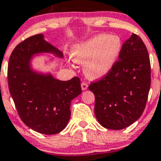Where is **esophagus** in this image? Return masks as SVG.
Instances as JSON below:
<instances>
[{"label":"esophagus","instance_id":"obj_1","mask_svg":"<svg viewBox=\"0 0 161 161\" xmlns=\"http://www.w3.org/2000/svg\"><path fill=\"white\" fill-rule=\"evenodd\" d=\"M81 87H82V91H85L87 89V87H88V85H87V83H86V82H82V84H81Z\"/></svg>","mask_w":161,"mask_h":161}]
</instances>
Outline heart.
Instances as JSON below:
<instances>
[{"label": "heart", "instance_id": "obj_1", "mask_svg": "<svg viewBox=\"0 0 161 161\" xmlns=\"http://www.w3.org/2000/svg\"><path fill=\"white\" fill-rule=\"evenodd\" d=\"M122 49V42L117 36L100 34L75 44L70 52L73 61L83 65L85 76L100 79L108 75L117 62Z\"/></svg>", "mask_w": 161, "mask_h": 161}]
</instances>
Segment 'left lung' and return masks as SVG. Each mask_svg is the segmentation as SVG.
Returning a JSON list of instances; mask_svg holds the SVG:
<instances>
[{"label":"left lung","mask_w":161,"mask_h":161,"mask_svg":"<svg viewBox=\"0 0 161 161\" xmlns=\"http://www.w3.org/2000/svg\"><path fill=\"white\" fill-rule=\"evenodd\" d=\"M151 86L148 52L139 36L132 34L109 73L92 82L95 114L102 126L122 130L139 119L144 111Z\"/></svg>","instance_id":"left-lung-1"}]
</instances>
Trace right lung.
<instances>
[{"instance_id":"add662e5","label":"right lung","mask_w":161,"mask_h":161,"mask_svg":"<svg viewBox=\"0 0 161 161\" xmlns=\"http://www.w3.org/2000/svg\"><path fill=\"white\" fill-rule=\"evenodd\" d=\"M53 54L62 58L63 53L35 35L15 47L9 57L8 83L10 95L22 121L36 132L55 135L63 130L70 118V103L81 94L80 79H55L50 73L32 67L35 56Z\"/></svg>"}]
</instances>
